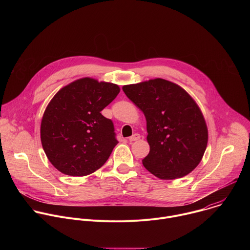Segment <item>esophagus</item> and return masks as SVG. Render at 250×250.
Returning <instances> with one entry per match:
<instances>
[{
	"instance_id": "1",
	"label": "esophagus",
	"mask_w": 250,
	"mask_h": 250,
	"mask_svg": "<svg viewBox=\"0 0 250 250\" xmlns=\"http://www.w3.org/2000/svg\"><path fill=\"white\" fill-rule=\"evenodd\" d=\"M139 138H140V134H139V133H134L133 135H131V136L128 138V140H129L130 142H132V141L138 140Z\"/></svg>"
}]
</instances>
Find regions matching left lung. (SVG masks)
Returning <instances> with one entry per match:
<instances>
[{"instance_id":"obj_1","label":"left lung","mask_w":250,"mask_h":250,"mask_svg":"<svg viewBox=\"0 0 250 250\" xmlns=\"http://www.w3.org/2000/svg\"><path fill=\"white\" fill-rule=\"evenodd\" d=\"M146 119L148 155L142 164L163 180L193 171L205 153L208 128L201 110L180 86L154 79L123 87Z\"/></svg>"}]
</instances>
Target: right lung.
<instances>
[{"label":"right lung","instance_id":"add662e5","mask_svg":"<svg viewBox=\"0 0 250 250\" xmlns=\"http://www.w3.org/2000/svg\"><path fill=\"white\" fill-rule=\"evenodd\" d=\"M120 93L116 84L83 78L53 97L43 114L41 138L61 173L86 176L101 168L119 144L113 121L101 112Z\"/></svg>","mask_w":250,"mask_h":250}]
</instances>
